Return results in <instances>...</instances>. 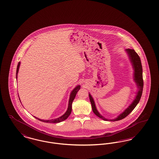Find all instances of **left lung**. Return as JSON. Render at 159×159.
<instances>
[{"instance_id":"1","label":"left lung","mask_w":159,"mask_h":159,"mask_svg":"<svg viewBox=\"0 0 159 159\" xmlns=\"http://www.w3.org/2000/svg\"><path fill=\"white\" fill-rule=\"evenodd\" d=\"M125 51L128 55L129 59L130 61V63L132 66V68L134 69V71L133 74L134 80L136 83L137 88H138L136 97L132 101V102L129 106L125 110V111H123V112L120 114L117 117L114 118L113 119H107L99 113L95 106L93 99L92 98L91 93H89V99L91 101L93 112L98 117L106 121H118L125 118L128 115L132 112V111L137 106V104L139 102V100L141 99L142 93H143L144 82H143V67H142V64H141L140 58L134 49H126Z\"/></svg>"}]
</instances>
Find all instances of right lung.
<instances>
[{
  "label": "right lung",
  "mask_w": 159,
  "mask_h": 159,
  "mask_svg": "<svg viewBox=\"0 0 159 159\" xmlns=\"http://www.w3.org/2000/svg\"><path fill=\"white\" fill-rule=\"evenodd\" d=\"M20 62H18V66H17V68H16V79H17V76H18V70L20 68ZM80 89V85H77L76 87L73 89V91L71 92L70 95V98L68 101V105L67 110L66 111V112L62 116H61L60 117H59L57 119H51V120H42L40 119H39L36 117H34L36 119H37L40 121H43V122H46V123H60L61 121L65 120L66 119H67L68 117V116L70 115V114L71 113V110H72V102L74 100V99L75 98L76 94L77 93L78 91ZM20 99V98H19ZM21 102V101H20Z\"/></svg>",
  "instance_id": "right-lung-1"
}]
</instances>
